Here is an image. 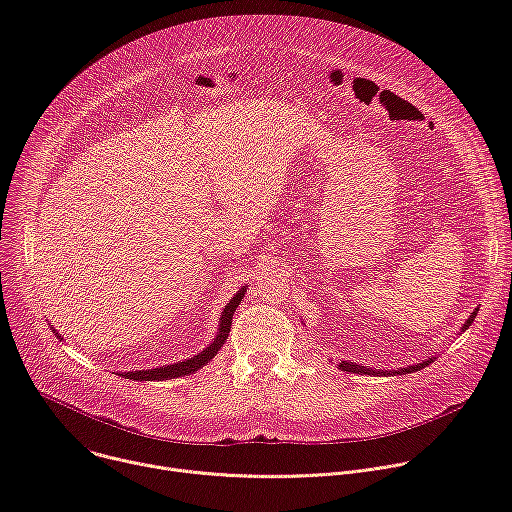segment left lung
Masks as SVG:
<instances>
[{
  "label": "left lung",
  "instance_id": "8db88e82",
  "mask_svg": "<svg viewBox=\"0 0 512 512\" xmlns=\"http://www.w3.org/2000/svg\"><path fill=\"white\" fill-rule=\"evenodd\" d=\"M476 314H478V308L472 312V316L464 322V326H462V332H466L470 326H472V322H474V318H476ZM429 362H433V356L431 358H425L423 362H417V364H411V367H405V369H399V371H385V369H373V367H362V364H356V362H348V360H340L338 362V367L342 369V371H346V373H356V375H375V377H387V375H407V373H415V371H421V369H425Z\"/></svg>",
  "mask_w": 512,
  "mask_h": 512
}]
</instances>
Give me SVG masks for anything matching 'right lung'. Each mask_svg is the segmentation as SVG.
<instances>
[{"mask_svg":"<svg viewBox=\"0 0 512 512\" xmlns=\"http://www.w3.org/2000/svg\"><path fill=\"white\" fill-rule=\"evenodd\" d=\"M247 287L243 285L237 294L231 298V302L223 308L221 312V318H218V330H216V336L212 338V342L202 348L198 354L190 356V358H184V360H178V362H172V364H164V367H158V369H141V371H127V373H119L121 377L125 379H133V381H168V379H178V377H188L192 373H196L198 369H202L206 362H210L216 352L223 348L229 332H231V322H233V314L235 310L239 308V304L243 302V296H245ZM52 332L56 334L58 340H64L54 328Z\"/></svg>","mask_w":512,"mask_h":512,"instance_id":"right-lung-1","label":"right lung"}]
</instances>
